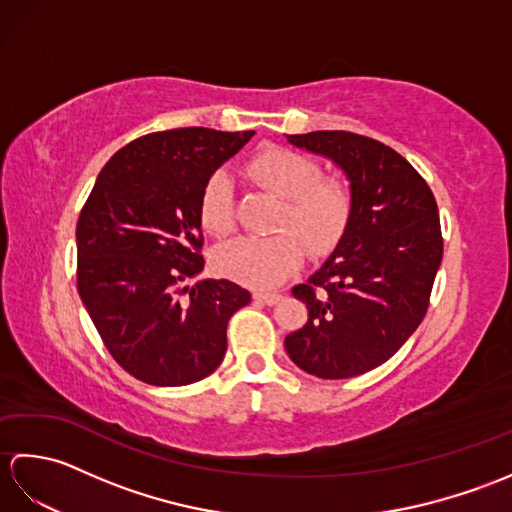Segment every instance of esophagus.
<instances>
[{
    "instance_id": "obj_1",
    "label": "esophagus",
    "mask_w": 512,
    "mask_h": 512,
    "mask_svg": "<svg viewBox=\"0 0 512 512\" xmlns=\"http://www.w3.org/2000/svg\"><path fill=\"white\" fill-rule=\"evenodd\" d=\"M253 299L259 303H266V306H275L281 295H277V292H255Z\"/></svg>"
}]
</instances>
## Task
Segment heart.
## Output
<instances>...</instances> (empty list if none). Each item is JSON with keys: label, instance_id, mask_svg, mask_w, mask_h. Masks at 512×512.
I'll list each match as a JSON object with an SVG mask.
<instances>
[{"label": "heart", "instance_id": "1", "mask_svg": "<svg viewBox=\"0 0 512 512\" xmlns=\"http://www.w3.org/2000/svg\"><path fill=\"white\" fill-rule=\"evenodd\" d=\"M248 176L279 200V235L270 239H233L213 253L220 275L250 288H275L295 275L306 257L323 255L339 242L350 217V191L339 180H323L312 158L284 147H268L248 162ZM200 222L222 237L233 228L231 182L213 173L200 198ZM307 246L303 247L302 244Z\"/></svg>", "mask_w": 512, "mask_h": 512}]
</instances>
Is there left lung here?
<instances>
[{
	"label": "left lung",
	"instance_id": "8db88e82",
	"mask_svg": "<svg viewBox=\"0 0 512 512\" xmlns=\"http://www.w3.org/2000/svg\"><path fill=\"white\" fill-rule=\"evenodd\" d=\"M332 160L350 182L339 244L292 288L308 321L286 336L290 361L317 378H352L383 365L416 332L442 262L438 204L394 149L350 132L286 136Z\"/></svg>",
	"mask_w": 512,
	"mask_h": 512
}]
</instances>
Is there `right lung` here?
I'll list each match as a JSON object with an SVG mask.
<instances>
[{"instance_id": "right-lung-1", "label": "right lung", "mask_w": 512, "mask_h": 512, "mask_svg": "<svg viewBox=\"0 0 512 512\" xmlns=\"http://www.w3.org/2000/svg\"><path fill=\"white\" fill-rule=\"evenodd\" d=\"M253 134L180 127L136 138L101 169L79 215L81 301L116 363L147 385L213 374L228 319L250 303L233 281L200 279V198Z\"/></svg>"}]
</instances>
